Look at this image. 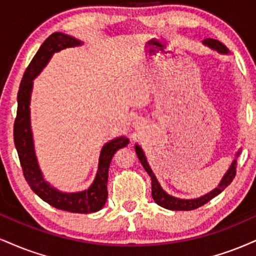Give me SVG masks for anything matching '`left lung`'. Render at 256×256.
<instances>
[{
  "label": "left lung",
  "mask_w": 256,
  "mask_h": 256,
  "mask_svg": "<svg viewBox=\"0 0 256 256\" xmlns=\"http://www.w3.org/2000/svg\"><path fill=\"white\" fill-rule=\"evenodd\" d=\"M205 44L208 45L212 48H216V50L220 51V54H226V52H228L226 46L222 44V42H218V40L208 39V40H205ZM134 149H136V154H137L138 158H140L142 166H143L146 173L149 174L150 178H152V199L155 200L156 204H158L160 206H162V208H168V210H173V211L196 210V208H200V206L205 205L206 202H210L212 198H214V196L223 192V190H226V187H228L230 184H232V181L234 180V178H235V175H236V160H234L232 164L230 166L228 173L224 175L223 178H222L220 184H218L217 188H214V190H212V192L208 193V194L204 196H200V198H198V199H192V200L178 199V198H174V196L167 194V193H166L164 190L161 188L158 181L156 180L155 175H154L152 170L150 169L149 164H148L146 158V156H144V152H143V150L140 149V146H134ZM238 155H240V152H237L236 158H238Z\"/></svg>",
  "instance_id": "obj_1"
}]
</instances>
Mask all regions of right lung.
Here are the masks:
<instances>
[{"instance_id": "1", "label": "right lung", "mask_w": 256, "mask_h": 256, "mask_svg": "<svg viewBox=\"0 0 256 256\" xmlns=\"http://www.w3.org/2000/svg\"><path fill=\"white\" fill-rule=\"evenodd\" d=\"M74 45H80L78 40L58 32L52 33L42 42L36 56L30 60L18 92V110L14 122V144L19 155L24 176L36 196L60 210L74 212V214H90L102 208L106 202L108 196L107 180H108L110 163L116 150L128 146V138H116L102 148L96 178L87 190L68 194L52 188L42 178L33 150L32 134L30 128V95L32 90L33 78L45 66L54 52Z\"/></svg>"}]
</instances>
